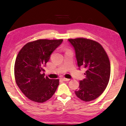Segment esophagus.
Here are the masks:
<instances>
[{
    "mask_svg": "<svg viewBox=\"0 0 126 126\" xmlns=\"http://www.w3.org/2000/svg\"><path fill=\"white\" fill-rule=\"evenodd\" d=\"M62 79L63 80V81H69V79H67V78H62Z\"/></svg>",
    "mask_w": 126,
    "mask_h": 126,
    "instance_id": "obj_1",
    "label": "esophagus"
}]
</instances>
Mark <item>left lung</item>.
<instances>
[{
    "label": "left lung",
    "mask_w": 126,
    "mask_h": 126,
    "mask_svg": "<svg viewBox=\"0 0 126 126\" xmlns=\"http://www.w3.org/2000/svg\"><path fill=\"white\" fill-rule=\"evenodd\" d=\"M75 51L78 67L84 66L86 78L79 81L75 94L79 99L90 102L105 91L110 81V64L108 56L99 43L89 39H68Z\"/></svg>",
    "instance_id": "1"
}]
</instances>
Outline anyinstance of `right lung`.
Instances as JSON below:
<instances>
[{
	"mask_svg": "<svg viewBox=\"0 0 126 126\" xmlns=\"http://www.w3.org/2000/svg\"><path fill=\"white\" fill-rule=\"evenodd\" d=\"M62 42L63 39H38L26 44L18 54L14 66L16 82L30 100L43 103L56 92L59 79L45 77L44 67Z\"/></svg>",
	"mask_w": 126,
	"mask_h": 126,
	"instance_id": "obj_1",
	"label": "right lung"
}]
</instances>
